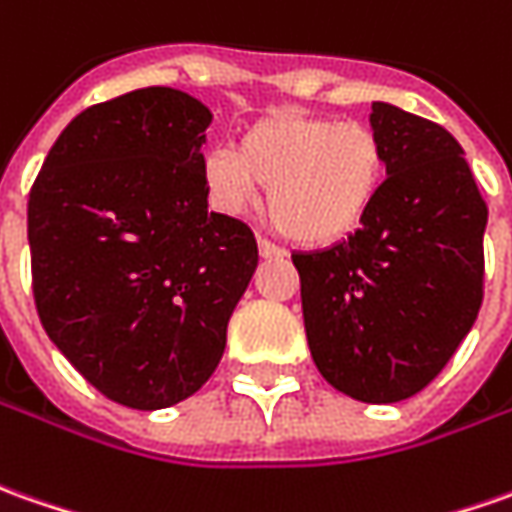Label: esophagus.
Instances as JSON below:
<instances>
[{
	"label": "esophagus",
	"instance_id": "obj_1",
	"mask_svg": "<svg viewBox=\"0 0 512 512\" xmlns=\"http://www.w3.org/2000/svg\"><path fill=\"white\" fill-rule=\"evenodd\" d=\"M257 252H260V257H266V260H274V257L288 255L283 246H277V243L266 241V238H257Z\"/></svg>",
	"mask_w": 512,
	"mask_h": 512
}]
</instances>
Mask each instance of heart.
Here are the masks:
<instances>
[{
    "label": "heart",
    "instance_id": "b5f03b06",
    "mask_svg": "<svg viewBox=\"0 0 512 512\" xmlns=\"http://www.w3.org/2000/svg\"><path fill=\"white\" fill-rule=\"evenodd\" d=\"M387 170V145L373 125L300 111L271 114L243 134L238 151H210L201 165L218 210L238 215L263 187L271 224L311 246L356 232L373 212Z\"/></svg>",
    "mask_w": 512,
    "mask_h": 512
}]
</instances>
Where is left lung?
Instances as JSON below:
<instances>
[{
	"label": "left lung",
	"instance_id": "obj_1",
	"mask_svg": "<svg viewBox=\"0 0 512 512\" xmlns=\"http://www.w3.org/2000/svg\"><path fill=\"white\" fill-rule=\"evenodd\" d=\"M389 170L367 221L322 252L291 255L305 336L330 387L398 403L440 375L474 328L488 204L443 125L373 103Z\"/></svg>",
	"mask_w": 512,
	"mask_h": 512
}]
</instances>
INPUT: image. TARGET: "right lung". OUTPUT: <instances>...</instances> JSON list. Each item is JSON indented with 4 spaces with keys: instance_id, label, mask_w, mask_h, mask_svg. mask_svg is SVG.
Listing matches in <instances>:
<instances>
[{
    "instance_id": "1",
    "label": "right lung",
    "mask_w": 512,
    "mask_h": 512,
    "mask_svg": "<svg viewBox=\"0 0 512 512\" xmlns=\"http://www.w3.org/2000/svg\"><path fill=\"white\" fill-rule=\"evenodd\" d=\"M210 123L170 86L89 106L27 201L41 325L97 392L142 412L207 384L257 266L252 229L207 212Z\"/></svg>"
}]
</instances>
